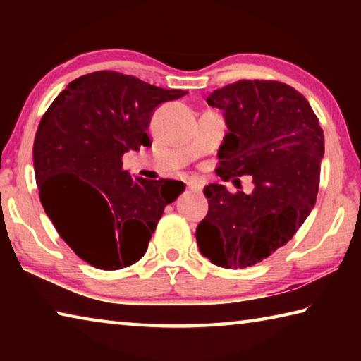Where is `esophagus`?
<instances>
[{
  "label": "esophagus",
  "instance_id": "1",
  "mask_svg": "<svg viewBox=\"0 0 361 361\" xmlns=\"http://www.w3.org/2000/svg\"><path fill=\"white\" fill-rule=\"evenodd\" d=\"M186 188L189 189V191H192V192H199L200 189H202V186H200V183L195 181V180H188L186 181Z\"/></svg>",
  "mask_w": 361,
  "mask_h": 361
}]
</instances>
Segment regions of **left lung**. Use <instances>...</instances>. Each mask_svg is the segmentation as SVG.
Listing matches in <instances>:
<instances>
[{
    "label": "left lung",
    "mask_w": 361,
    "mask_h": 361,
    "mask_svg": "<svg viewBox=\"0 0 361 361\" xmlns=\"http://www.w3.org/2000/svg\"><path fill=\"white\" fill-rule=\"evenodd\" d=\"M207 102L223 109L229 129L216 173L224 181L252 175L255 189L232 194L216 183L207 186L209 213L195 239L213 264L243 269L291 240L314 209L325 138L309 102L288 84L242 79Z\"/></svg>",
    "instance_id": "1"
}]
</instances>
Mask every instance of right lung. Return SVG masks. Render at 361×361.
Returning a JSON list of instances; mask_svg holds the SVG:
<instances>
[{
    "instance_id": "obj_1",
    "label": "right lung",
    "mask_w": 361,
    "mask_h": 361,
    "mask_svg": "<svg viewBox=\"0 0 361 361\" xmlns=\"http://www.w3.org/2000/svg\"><path fill=\"white\" fill-rule=\"evenodd\" d=\"M186 94L103 70L71 81L42 114L33 145L41 204L90 266L116 271L137 262L166 205L185 189L173 180H132L122 156L149 146L154 109Z\"/></svg>"
}]
</instances>
